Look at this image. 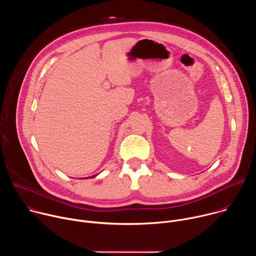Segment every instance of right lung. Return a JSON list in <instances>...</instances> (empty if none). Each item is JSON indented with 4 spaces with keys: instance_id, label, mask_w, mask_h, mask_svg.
Returning a JSON list of instances; mask_svg holds the SVG:
<instances>
[{
    "instance_id": "right-lung-1",
    "label": "right lung",
    "mask_w": 256,
    "mask_h": 256,
    "mask_svg": "<svg viewBox=\"0 0 256 256\" xmlns=\"http://www.w3.org/2000/svg\"><path fill=\"white\" fill-rule=\"evenodd\" d=\"M95 176H97V174H96V175H93V176H90V177H87V178H94ZM83 179H84V178H83Z\"/></svg>"
}]
</instances>
